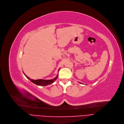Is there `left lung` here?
<instances>
[{"label":"left lung","instance_id":"left-lung-1","mask_svg":"<svg viewBox=\"0 0 124 124\" xmlns=\"http://www.w3.org/2000/svg\"><path fill=\"white\" fill-rule=\"evenodd\" d=\"M81 84H82V83H81Z\"/></svg>","mask_w":124,"mask_h":124}]
</instances>
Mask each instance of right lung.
Returning <instances> with one entry per match:
<instances>
[{
    "label": "right lung",
    "mask_w": 124,
    "mask_h": 124,
    "mask_svg": "<svg viewBox=\"0 0 124 124\" xmlns=\"http://www.w3.org/2000/svg\"><path fill=\"white\" fill-rule=\"evenodd\" d=\"M60 70V69H59ZM23 74L25 75V76L26 77L30 80L32 83H33L34 84L39 85V86H46V85H50L52 83H54V82L57 79V77H58V75L56 76V77L51 80H43V79H38V80H33L31 79V78H30L27 76H26L25 73L23 72Z\"/></svg>",
    "instance_id": "obj_1"
}]
</instances>
